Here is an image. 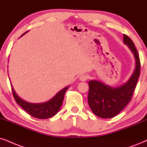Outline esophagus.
Listing matches in <instances>:
<instances>
[{"label":"esophagus","instance_id":"esophagus-1","mask_svg":"<svg viewBox=\"0 0 147 147\" xmlns=\"http://www.w3.org/2000/svg\"><path fill=\"white\" fill-rule=\"evenodd\" d=\"M88 78H89L88 75H85V74H82V75H80L79 79L82 81H86L87 79H88Z\"/></svg>","mask_w":147,"mask_h":147}]
</instances>
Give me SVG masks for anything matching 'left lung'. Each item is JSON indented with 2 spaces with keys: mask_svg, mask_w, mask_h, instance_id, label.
Here are the masks:
<instances>
[{
  "mask_svg": "<svg viewBox=\"0 0 147 147\" xmlns=\"http://www.w3.org/2000/svg\"><path fill=\"white\" fill-rule=\"evenodd\" d=\"M123 42L134 55L136 68L127 82L121 86L113 87L92 80L89 81L88 104L96 116L104 119L117 115L130 102L140 76V62L138 51L129 36L123 34Z\"/></svg>",
  "mask_w": 147,
  "mask_h": 147,
  "instance_id": "1",
  "label": "left lung"
}]
</instances>
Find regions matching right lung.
Segmentation results:
<instances>
[{
	"instance_id": "1",
	"label": "right lung",
	"mask_w": 147,
	"mask_h": 147,
	"mask_svg": "<svg viewBox=\"0 0 147 147\" xmlns=\"http://www.w3.org/2000/svg\"><path fill=\"white\" fill-rule=\"evenodd\" d=\"M26 33V32H25ZM24 33V34H25ZM23 34L22 35H24ZM69 86L64 87L63 90L60 91L57 94L51 99L49 101L44 103L32 104L28 102L25 100H22L16 94L14 89L11 85L13 95L18 105H19L24 111H26L30 115L35 118L45 119L54 116L60 110L62 105L65 93L68 90Z\"/></svg>"
}]
</instances>
